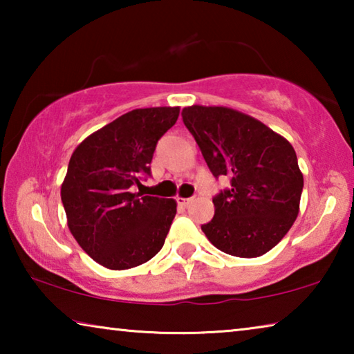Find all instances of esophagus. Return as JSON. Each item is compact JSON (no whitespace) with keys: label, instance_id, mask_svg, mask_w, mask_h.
I'll use <instances>...</instances> for the list:
<instances>
[{"label":"esophagus","instance_id":"esophagus-1","mask_svg":"<svg viewBox=\"0 0 354 354\" xmlns=\"http://www.w3.org/2000/svg\"><path fill=\"white\" fill-rule=\"evenodd\" d=\"M192 203V198H178V205L183 207H187Z\"/></svg>","mask_w":354,"mask_h":354}]
</instances>
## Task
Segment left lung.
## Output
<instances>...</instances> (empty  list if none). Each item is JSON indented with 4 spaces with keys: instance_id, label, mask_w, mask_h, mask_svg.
I'll use <instances>...</instances> for the list:
<instances>
[{
    "instance_id": "obj_1",
    "label": "left lung",
    "mask_w": 354,
    "mask_h": 354,
    "mask_svg": "<svg viewBox=\"0 0 354 354\" xmlns=\"http://www.w3.org/2000/svg\"><path fill=\"white\" fill-rule=\"evenodd\" d=\"M181 115L212 175L231 179V187L212 198L215 214L203 232L226 254H266L298 215L303 175L295 149L259 120L230 107L190 106Z\"/></svg>"
}]
</instances>
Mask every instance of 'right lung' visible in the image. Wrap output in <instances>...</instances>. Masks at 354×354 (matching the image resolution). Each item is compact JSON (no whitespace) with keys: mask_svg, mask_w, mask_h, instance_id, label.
I'll use <instances>...</instances> for the list:
<instances>
[{"mask_svg":"<svg viewBox=\"0 0 354 354\" xmlns=\"http://www.w3.org/2000/svg\"><path fill=\"white\" fill-rule=\"evenodd\" d=\"M179 107L134 109L82 140L61 189L70 232L111 270L145 263L164 247L176 201L134 192L151 175L158 140L176 123Z\"/></svg>","mask_w":354,"mask_h":354,"instance_id":"right-lung-1","label":"right lung"}]
</instances>
